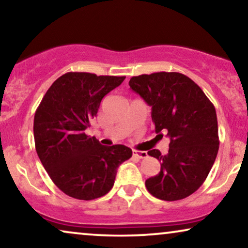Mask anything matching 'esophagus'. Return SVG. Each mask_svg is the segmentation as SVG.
Returning a JSON list of instances; mask_svg holds the SVG:
<instances>
[{"label":"esophagus","mask_w":248,"mask_h":248,"mask_svg":"<svg viewBox=\"0 0 248 248\" xmlns=\"http://www.w3.org/2000/svg\"><path fill=\"white\" fill-rule=\"evenodd\" d=\"M133 155H134V157L139 158V159H143V158H147L148 157V154H147V151L133 150Z\"/></svg>","instance_id":"1"}]
</instances>
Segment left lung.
Instances as JSON below:
<instances>
[{"label": "left lung", "mask_w": 248, "mask_h": 248, "mask_svg": "<svg viewBox=\"0 0 248 248\" xmlns=\"http://www.w3.org/2000/svg\"><path fill=\"white\" fill-rule=\"evenodd\" d=\"M128 84L151 107L155 133L165 132L170 139L167 155L148 151L161 167L145 181V187L164 201L187 198L208 177L218 155L215 106L194 81L178 72L132 77Z\"/></svg>", "instance_id": "8db88e82"}]
</instances>
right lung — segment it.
Masks as SVG:
<instances>
[{
  "instance_id": "right-lung-1",
  "label": "right lung",
  "mask_w": 248,
  "mask_h": 248,
  "mask_svg": "<svg viewBox=\"0 0 248 248\" xmlns=\"http://www.w3.org/2000/svg\"><path fill=\"white\" fill-rule=\"evenodd\" d=\"M125 77L69 72L47 90L33 118L37 155L57 187L71 198L94 200L113 187L117 168L132 157L123 144L101 145L86 134L100 101Z\"/></svg>"
}]
</instances>
